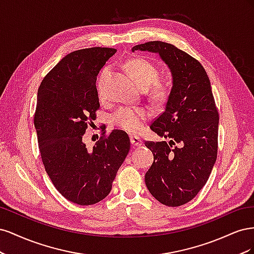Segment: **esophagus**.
Instances as JSON below:
<instances>
[{
    "label": "esophagus",
    "mask_w": 254,
    "mask_h": 254,
    "mask_svg": "<svg viewBox=\"0 0 254 254\" xmlns=\"http://www.w3.org/2000/svg\"><path fill=\"white\" fill-rule=\"evenodd\" d=\"M130 142H131V144H132L133 146H140V145H142V143H143V141L141 140V137L135 136V135H131V136H130Z\"/></svg>",
    "instance_id": "esophagus-1"
}]
</instances>
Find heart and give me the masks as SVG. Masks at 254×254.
Here are the masks:
<instances>
[{"instance_id": "b5f03b06", "label": "heart", "mask_w": 254, "mask_h": 254, "mask_svg": "<svg viewBox=\"0 0 254 254\" xmlns=\"http://www.w3.org/2000/svg\"><path fill=\"white\" fill-rule=\"evenodd\" d=\"M126 67L142 89H148L154 83L151 87V95L153 98L162 101L167 96V84L161 80L155 81L159 77V70L155 64L143 58H134L128 61ZM109 74L110 68L105 67L97 78V92L101 98L105 97V84ZM150 111L143 107L140 108L122 107L113 113L112 123L127 132L136 133L143 129L144 123L150 118Z\"/></svg>"}]
</instances>
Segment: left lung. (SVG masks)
I'll list each match as a JSON object with an SVG mask.
<instances>
[{
	"label": "left lung",
	"mask_w": 254,
	"mask_h": 254,
	"mask_svg": "<svg viewBox=\"0 0 254 254\" xmlns=\"http://www.w3.org/2000/svg\"><path fill=\"white\" fill-rule=\"evenodd\" d=\"M139 50L158 53L173 75L165 110L150 126L171 141L145 142L153 153L145 183L159 202L179 206L195 198L209 179L217 158L218 111L209 76L197 59L162 41L132 48Z\"/></svg>",
	"instance_id": "left-lung-1"
}]
</instances>
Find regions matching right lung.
Wrapping results in <instances>:
<instances>
[{
	"label": "right lung",
	"instance_id": "right-lung-1",
	"mask_svg": "<svg viewBox=\"0 0 254 254\" xmlns=\"http://www.w3.org/2000/svg\"><path fill=\"white\" fill-rule=\"evenodd\" d=\"M117 52L82 49L67 54L45 75L38 90L34 124L42 163L54 187L68 201L91 205L103 200L130 149L128 134L114 129L93 148L82 136L93 124L99 102L96 76Z\"/></svg>",
	"mask_w": 254,
	"mask_h": 254
}]
</instances>
